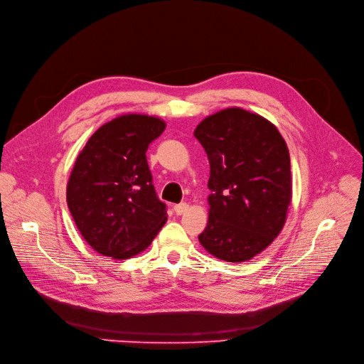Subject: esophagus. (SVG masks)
I'll return each mask as SVG.
<instances>
[{"mask_svg": "<svg viewBox=\"0 0 364 364\" xmlns=\"http://www.w3.org/2000/svg\"><path fill=\"white\" fill-rule=\"evenodd\" d=\"M188 209H189V204H186V203H179V204L175 205V212H176V215H179V216L183 215V213H186Z\"/></svg>", "mask_w": 364, "mask_h": 364, "instance_id": "esophagus-1", "label": "esophagus"}]
</instances>
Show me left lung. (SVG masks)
I'll use <instances>...</instances> for the list:
<instances>
[{"mask_svg":"<svg viewBox=\"0 0 364 364\" xmlns=\"http://www.w3.org/2000/svg\"><path fill=\"white\" fill-rule=\"evenodd\" d=\"M194 136L210 163L209 222L200 243L222 261H250L284 227L291 201L287 145L267 118L241 108L204 118Z\"/></svg>","mask_w":364,"mask_h":364,"instance_id":"1","label":"left lung"}]
</instances>
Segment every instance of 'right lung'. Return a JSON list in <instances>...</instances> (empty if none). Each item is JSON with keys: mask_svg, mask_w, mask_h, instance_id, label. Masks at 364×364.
<instances>
[{"mask_svg": "<svg viewBox=\"0 0 364 364\" xmlns=\"http://www.w3.org/2000/svg\"><path fill=\"white\" fill-rule=\"evenodd\" d=\"M166 123L119 115L99 127L78 154L66 201L82 238L100 255L127 259L144 252L167 220L146 161Z\"/></svg>", "mask_w": 364, "mask_h": 364, "instance_id": "obj_1", "label": "right lung"}]
</instances>
